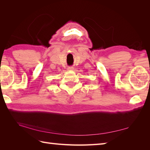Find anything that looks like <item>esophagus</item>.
I'll return each mask as SVG.
<instances>
[{
  "mask_svg": "<svg viewBox=\"0 0 150 150\" xmlns=\"http://www.w3.org/2000/svg\"><path fill=\"white\" fill-rule=\"evenodd\" d=\"M68 69L69 70V71H72V70L74 69V68H73V66H69V67H68Z\"/></svg>",
  "mask_w": 150,
  "mask_h": 150,
  "instance_id": "34e87169",
  "label": "esophagus"
}]
</instances>
